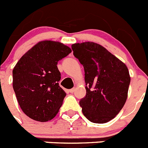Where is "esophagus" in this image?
Instances as JSON below:
<instances>
[{
    "label": "esophagus",
    "instance_id": "1",
    "mask_svg": "<svg viewBox=\"0 0 148 148\" xmlns=\"http://www.w3.org/2000/svg\"><path fill=\"white\" fill-rule=\"evenodd\" d=\"M74 91H75V88H72L69 90V92H70V93H73V92H74Z\"/></svg>",
    "mask_w": 148,
    "mask_h": 148
}]
</instances>
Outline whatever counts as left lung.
Returning a JSON list of instances; mask_svg holds the SVG:
<instances>
[{"mask_svg": "<svg viewBox=\"0 0 148 148\" xmlns=\"http://www.w3.org/2000/svg\"><path fill=\"white\" fill-rule=\"evenodd\" d=\"M71 47L84 69L86 96L79 101L82 113L91 122H108L126 102L130 83L127 67L96 43H77Z\"/></svg>", "mask_w": 148, "mask_h": 148, "instance_id": "1", "label": "left lung"}]
</instances>
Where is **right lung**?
<instances>
[{
  "label": "right lung",
  "mask_w": 148,
  "mask_h": 148,
  "mask_svg": "<svg viewBox=\"0 0 148 148\" xmlns=\"http://www.w3.org/2000/svg\"><path fill=\"white\" fill-rule=\"evenodd\" d=\"M71 52L58 41L43 40L27 51L13 69L17 100L32 119L44 122L58 113L66 92L58 84L61 73L57 64Z\"/></svg>",
  "instance_id": "add662e5"
}]
</instances>
